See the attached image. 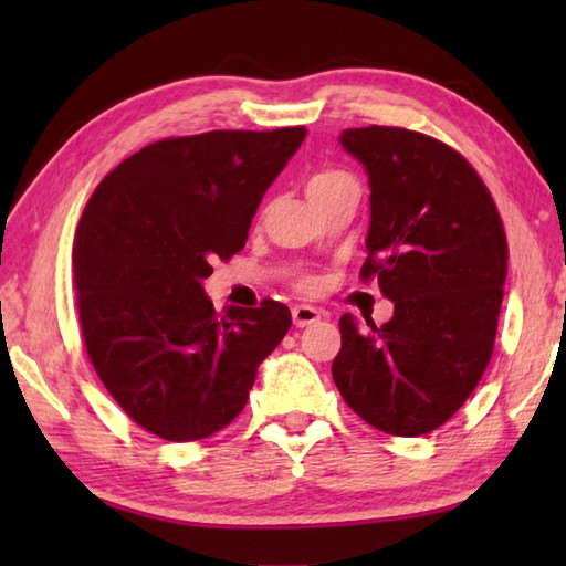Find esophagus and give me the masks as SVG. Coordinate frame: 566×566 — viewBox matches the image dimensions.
<instances>
[{
  "label": "esophagus",
  "instance_id": "obj_1",
  "mask_svg": "<svg viewBox=\"0 0 566 566\" xmlns=\"http://www.w3.org/2000/svg\"><path fill=\"white\" fill-rule=\"evenodd\" d=\"M292 321H294L296 328H306V326H311V323L321 321V311L314 308V306H304V304L294 306L292 308Z\"/></svg>",
  "mask_w": 566,
  "mask_h": 566
}]
</instances>
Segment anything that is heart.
Here are the masks:
<instances>
[{"label": "heart", "mask_w": 566, "mask_h": 566, "mask_svg": "<svg viewBox=\"0 0 566 566\" xmlns=\"http://www.w3.org/2000/svg\"><path fill=\"white\" fill-rule=\"evenodd\" d=\"M345 179H350V175H345L340 170H316L306 179V195H308V199H316L318 195H323V191H328L333 187H338L340 182H345ZM302 286L304 290H311L314 282L306 280Z\"/></svg>", "instance_id": "b5f03b06"}]
</instances>
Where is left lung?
Wrapping results in <instances>:
<instances>
[{
    "label": "left lung",
    "mask_w": 566,
    "mask_h": 566,
    "mask_svg": "<svg viewBox=\"0 0 566 566\" xmlns=\"http://www.w3.org/2000/svg\"><path fill=\"white\" fill-rule=\"evenodd\" d=\"M369 177L359 276L394 302L384 326L345 314L333 381L377 430L416 438L454 416L494 353L509 245L496 203L460 153L394 126L347 128Z\"/></svg>",
    "instance_id": "left-lung-1"
}]
</instances>
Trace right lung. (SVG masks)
I'll return each instance as SVG.
<instances>
[{"label": "right lung", "instance_id": "obj_1", "mask_svg": "<svg viewBox=\"0 0 566 566\" xmlns=\"http://www.w3.org/2000/svg\"><path fill=\"white\" fill-rule=\"evenodd\" d=\"M304 138V126L165 138L114 167L84 207L72 245L84 345L153 436L191 442L226 428L290 331V308L272 298L216 316L201 282L245 248Z\"/></svg>", "mask_w": 566, "mask_h": 566}]
</instances>
